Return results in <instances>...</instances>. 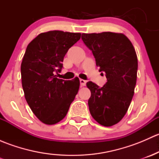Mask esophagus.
Instances as JSON below:
<instances>
[{
	"instance_id": "34e87169",
	"label": "esophagus",
	"mask_w": 159,
	"mask_h": 159,
	"mask_svg": "<svg viewBox=\"0 0 159 159\" xmlns=\"http://www.w3.org/2000/svg\"><path fill=\"white\" fill-rule=\"evenodd\" d=\"M80 84H81V86H84L86 84V81L83 79H80Z\"/></svg>"
}]
</instances>
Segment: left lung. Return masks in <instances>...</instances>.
<instances>
[{
    "label": "left lung",
    "mask_w": 159,
    "mask_h": 159,
    "mask_svg": "<svg viewBox=\"0 0 159 159\" xmlns=\"http://www.w3.org/2000/svg\"><path fill=\"white\" fill-rule=\"evenodd\" d=\"M81 39L107 78L103 87L87 83L91 94L88 102L90 113L102 125L112 126L122 119L134 95L138 70L135 51L123 34H82Z\"/></svg>",
    "instance_id": "obj_1"
}]
</instances>
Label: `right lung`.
<instances>
[{
  "instance_id": "add662e5",
  "label": "right lung",
  "mask_w": 159,
  "mask_h": 159,
  "mask_svg": "<svg viewBox=\"0 0 159 159\" xmlns=\"http://www.w3.org/2000/svg\"><path fill=\"white\" fill-rule=\"evenodd\" d=\"M80 38V33L51 30L40 34L27 47L20 66L22 87L30 109L44 124L61 121L79 89L78 77L65 81L56 75L68 49Z\"/></svg>"
}]
</instances>
